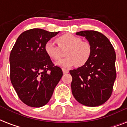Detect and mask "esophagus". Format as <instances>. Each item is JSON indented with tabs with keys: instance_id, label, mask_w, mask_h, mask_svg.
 Wrapping results in <instances>:
<instances>
[{
	"instance_id": "1",
	"label": "esophagus",
	"mask_w": 127,
	"mask_h": 127,
	"mask_svg": "<svg viewBox=\"0 0 127 127\" xmlns=\"http://www.w3.org/2000/svg\"><path fill=\"white\" fill-rule=\"evenodd\" d=\"M63 72L64 74H66L69 72V70L68 69H66V68H63Z\"/></svg>"
}]
</instances>
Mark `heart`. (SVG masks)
Segmentation results:
<instances>
[{"label":"heart","instance_id":"b5f03b06","mask_svg":"<svg viewBox=\"0 0 127 127\" xmlns=\"http://www.w3.org/2000/svg\"><path fill=\"white\" fill-rule=\"evenodd\" d=\"M58 47L52 41L45 44V51L51 59L58 61L63 56V51L66 56L57 64L61 67L69 68L76 64L82 66L87 63L90 58L92 47L90 43L82 41L80 37L70 33L62 35L56 39Z\"/></svg>","mask_w":127,"mask_h":127}]
</instances>
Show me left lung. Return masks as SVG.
I'll return each mask as SVG.
<instances>
[{"label":"left lung","instance_id":"1","mask_svg":"<svg viewBox=\"0 0 127 127\" xmlns=\"http://www.w3.org/2000/svg\"><path fill=\"white\" fill-rule=\"evenodd\" d=\"M76 34L88 41L92 53L86 64L70 70L72 92L80 103L99 106L106 102L112 94L116 78L114 48L104 35L96 31H81Z\"/></svg>","mask_w":127,"mask_h":127}]
</instances>
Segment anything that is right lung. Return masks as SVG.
<instances>
[{
  "instance_id": "1",
  "label": "right lung",
  "mask_w": 127,
  "mask_h": 127,
  "mask_svg": "<svg viewBox=\"0 0 127 127\" xmlns=\"http://www.w3.org/2000/svg\"><path fill=\"white\" fill-rule=\"evenodd\" d=\"M58 32L27 30L18 37L10 55V80L25 104L41 107L49 102L63 76L45 51V44Z\"/></svg>"
}]
</instances>
